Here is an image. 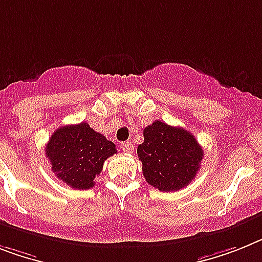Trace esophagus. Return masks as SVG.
I'll list each match as a JSON object with an SVG mask.
<instances>
[{
	"label": "esophagus",
	"mask_w": 262,
	"mask_h": 262,
	"mask_svg": "<svg viewBox=\"0 0 262 262\" xmlns=\"http://www.w3.org/2000/svg\"><path fill=\"white\" fill-rule=\"evenodd\" d=\"M120 148H122L124 152H133L134 144L131 143V142H122V143H120Z\"/></svg>",
	"instance_id": "esophagus-1"
}]
</instances>
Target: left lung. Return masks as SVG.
Returning <instances> with one entry per match:
<instances>
[{"label": "left lung", "instance_id": "left-lung-1", "mask_svg": "<svg viewBox=\"0 0 262 262\" xmlns=\"http://www.w3.org/2000/svg\"><path fill=\"white\" fill-rule=\"evenodd\" d=\"M143 136L138 157L151 186L167 193L178 191L195 178L204 150L187 129L155 120L143 129Z\"/></svg>", "mask_w": 262, "mask_h": 262}]
</instances>
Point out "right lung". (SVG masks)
<instances>
[{
	"instance_id": "obj_1",
	"label": "right lung",
	"mask_w": 262,
	"mask_h": 262,
	"mask_svg": "<svg viewBox=\"0 0 262 262\" xmlns=\"http://www.w3.org/2000/svg\"><path fill=\"white\" fill-rule=\"evenodd\" d=\"M116 152L111 140L84 122L57 128L45 147L52 171L76 190L94 187L95 177L101 172L104 161Z\"/></svg>"
}]
</instances>
